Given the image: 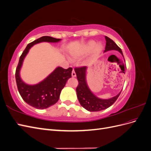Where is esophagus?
Here are the masks:
<instances>
[{
	"label": "esophagus",
	"instance_id": "1",
	"mask_svg": "<svg viewBox=\"0 0 151 151\" xmlns=\"http://www.w3.org/2000/svg\"><path fill=\"white\" fill-rule=\"evenodd\" d=\"M76 76V72H75L74 70L73 69V70H72V77H75Z\"/></svg>",
	"mask_w": 151,
	"mask_h": 151
}]
</instances>
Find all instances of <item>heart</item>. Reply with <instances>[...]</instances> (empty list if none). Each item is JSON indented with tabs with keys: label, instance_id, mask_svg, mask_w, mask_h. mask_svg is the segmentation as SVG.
Segmentation results:
<instances>
[{
	"label": "heart",
	"instance_id": "obj_1",
	"mask_svg": "<svg viewBox=\"0 0 151 151\" xmlns=\"http://www.w3.org/2000/svg\"><path fill=\"white\" fill-rule=\"evenodd\" d=\"M103 50V47L101 43L96 44V42L95 41L90 40L84 45H82L79 48L76 50V51L72 52L71 53V57L72 59L76 60V59H79L83 57L93 51L91 57V59L93 60V59L96 58L101 53Z\"/></svg>",
	"mask_w": 151,
	"mask_h": 151
}]
</instances>
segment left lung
I'll return each mask as SVG.
<instances>
[{"instance_id": "left-lung-1", "label": "left lung", "mask_w": 151, "mask_h": 151, "mask_svg": "<svg viewBox=\"0 0 151 151\" xmlns=\"http://www.w3.org/2000/svg\"><path fill=\"white\" fill-rule=\"evenodd\" d=\"M105 40H106V43L104 52L109 51V50H117L123 57L122 50L112 40L108 38V36H105ZM87 69H88V67L86 66L75 68L74 69L77 76V79L79 82V84L76 88V92L77 98H78L81 105L89 111H101L111 106L116 101L121 92L115 96L107 99H101L96 96L92 93V91L90 90L88 84H87Z\"/></svg>"}]
</instances>
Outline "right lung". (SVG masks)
<instances>
[{
	"instance_id": "add662e5",
	"label": "right lung",
	"mask_w": 151,
	"mask_h": 151,
	"mask_svg": "<svg viewBox=\"0 0 151 151\" xmlns=\"http://www.w3.org/2000/svg\"><path fill=\"white\" fill-rule=\"evenodd\" d=\"M61 39L51 36H42L29 43L19 58L16 68V81L18 91L24 101L30 106L37 109H46L55 104L59 99L62 89L64 88L67 80L72 76V68L67 69L58 67L51 74L40 83L30 85L26 84L20 77V70L24 59L33 45L42 42L57 43Z\"/></svg>"
}]
</instances>
